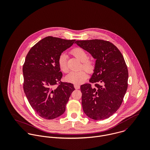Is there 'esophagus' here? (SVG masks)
Masks as SVG:
<instances>
[{"instance_id": "1", "label": "esophagus", "mask_w": 150, "mask_h": 150, "mask_svg": "<svg viewBox=\"0 0 150 150\" xmlns=\"http://www.w3.org/2000/svg\"><path fill=\"white\" fill-rule=\"evenodd\" d=\"M74 86L75 89H80V86H79V85H77V84H74Z\"/></svg>"}]
</instances>
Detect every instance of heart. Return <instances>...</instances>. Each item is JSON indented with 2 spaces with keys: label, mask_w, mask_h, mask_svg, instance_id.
Here are the masks:
<instances>
[{
  "label": "heart",
  "mask_w": 150,
  "mask_h": 150,
  "mask_svg": "<svg viewBox=\"0 0 150 150\" xmlns=\"http://www.w3.org/2000/svg\"><path fill=\"white\" fill-rule=\"evenodd\" d=\"M70 52L75 58L82 62L81 69H84L89 73L93 71L95 68V61L93 59L88 58V52L86 50L81 48L76 47L73 48ZM58 66L62 71L64 73L68 72L67 56L64 53L62 54L58 58ZM86 71L82 70L79 71L70 72L66 77V80L74 84H80L84 82L88 77V74Z\"/></svg>",
  "instance_id": "b5f03b06"
}]
</instances>
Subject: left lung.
Here are the masks:
<instances>
[{"instance_id": "1", "label": "left lung", "mask_w": 150, "mask_h": 150, "mask_svg": "<svg viewBox=\"0 0 150 150\" xmlns=\"http://www.w3.org/2000/svg\"><path fill=\"white\" fill-rule=\"evenodd\" d=\"M75 43L96 59L89 83L80 86L82 106L95 120L108 118L121 106L128 88V70L118 48L107 40L92 39Z\"/></svg>"}]
</instances>
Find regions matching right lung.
Segmentation results:
<instances>
[{
	"mask_svg": "<svg viewBox=\"0 0 150 150\" xmlns=\"http://www.w3.org/2000/svg\"><path fill=\"white\" fill-rule=\"evenodd\" d=\"M76 40L48 36L34 45L23 65V88L31 107L39 116L52 120L63 114L73 84L62 82L58 58Z\"/></svg>",
	"mask_w": 150,
	"mask_h": 150,
	"instance_id": "right-lung-1",
	"label": "right lung"
}]
</instances>
